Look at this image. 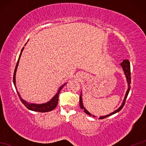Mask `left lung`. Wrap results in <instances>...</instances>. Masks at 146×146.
<instances>
[{
  "label": "left lung",
  "instance_id": "left-lung-1",
  "mask_svg": "<svg viewBox=\"0 0 146 146\" xmlns=\"http://www.w3.org/2000/svg\"><path fill=\"white\" fill-rule=\"evenodd\" d=\"M120 66H121V67L122 68L123 72H124V75L126 77V80H127V84H128V88H127V90L126 94L125 95V97H124V98H123L122 104H121L119 108H118L116 110H115L114 111L110 113V114L107 115L100 116V117H99V119H105V118H107L108 117H109V116L111 115H113L115 113L119 112V111L122 110V108H123V107L124 106V105H125V100H126V98L128 96V94H129V91H130V89H131V85H131V66H130V62L127 60H123L122 63H120ZM80 108H81L82 109L84 110V111L86 114L88 115H90V116L92 115V114L90 113L86 109V108L84 107V106H83L82 97V92H81V95H80ZM93 117H95V115H93Z\"/></svg>",
  "mask_w": 146,
  "mask_h": 146
}]
</instances>
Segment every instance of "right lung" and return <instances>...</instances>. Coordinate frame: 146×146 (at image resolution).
Segmentation results:
<instances>
[{
  "instance_id": "1",
  "label": "right lung",
  "mask_w": 146,
  "mask_h": 146,
  "mask_svg": "<svg viewBox=\"0 0 146 146\" xmlns=\"http://www.w3.org/2000/svg\"><path fill=\"white\" fill-rule=\"evenodd\" d=\"M27 42L26 43V44L24 46H26ZM24 47L23 48L22 50L21 51V53L19 55V57L18 61L17 62V64L15 68V70H14V76H13V83L14 85L15 86V88L16 89V91L17 94L19 95V97L20 98V100L25 106L28 108L29 110H32V111H39V112H48V111H50L52 110H54V108L56 107L57 105H58V97H59V94H60V91L61 90V89L63 88V86L66 84V83H64L63 85H62L60 88H59L56 94H55V95L52 97L50 100L46 102V103L44 104H33V103H29L28 102H26V100H24V99H23L21 98V95L19 94V93L18 92V91L17 90V88H16V84H15V76H16V71L17 70V66L19 65V60L21 56L22 52H23V50H24Z\"/></svg>"
}]
</instances>
